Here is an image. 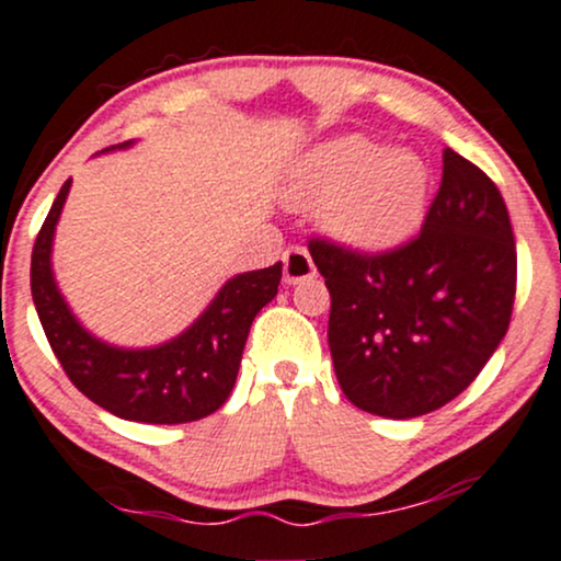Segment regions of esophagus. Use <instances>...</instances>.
Segmentation results:
<instances>
[{"label":"esophagus","mask_w":561,"mask_h":561,"mask_svg":"<svg viewBox=\"0 0 561 561\" xmlns=\"http://www.w3.org/2000/svg\"><path fill=\"white\" fill-rule=\"evenodd\" d=\"M282 263H285V282H287V285H298V282L311 279V276L317 274V266H313L309 250L300 248V244H293V248H287L285 257H282Z\"/></svg>","instance_id":"1"}]
</instances>
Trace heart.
<instances>
[{
	"mask_svg": "<svg viewBox=\"0 0 561 561\" xmlns=\"http://www.w3.org/2000/svg\"><path fill=\"white\" fill-rule=\"evenodd\" d=\"M428 168L410 151L341 138L306 153L290 172L287 199L319 210L328 231L354 250H391L423 220Z\"/></svg>",
	"mask_w": 561,
	"mask_h": 561,
	"instance_id": "b5f03b06",
	"label": "heart"
}]
</instances>
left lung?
Segmentation results:
<instances>
[{"mask_svg": "<svg viewBox=\"0 0 561 561\" xmlns=\"http://www.w3.org/2000/svg\"><path fill=\"white\" fill-rule=\"evenodd\" d=\"M421 233L362 252L311 237L330 290L328 343L351 404L383 417L445 408L501 346L516 295L506 202L477 164L442 153Z\"/></svg>", "mask_w": 561, "mask_h": 561, "instance_id": "1", "label": "left lung"}]
</instances>
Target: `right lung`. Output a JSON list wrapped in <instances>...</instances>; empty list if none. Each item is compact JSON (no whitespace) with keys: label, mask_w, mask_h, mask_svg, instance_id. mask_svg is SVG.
<instances>
[{"label":"right lung","mask_w":561,"mask_h":561,"mask_svg":"<svg viewBox=\"0 0 561 561\" xmlns=\"http://www.w3.org/2000/svg\"><path fill=\"white\" fill-rule=\"evenodd\" d=\"M71 181L55 196L31 252V295L60 367L84 397L138 423H191L213 415L237 383L252 319L276 295L282 263L233 276L186 332L157 348H116L73 319L53 279V233Z\"/></svg>","instance_id":"1"}]
</instances>
